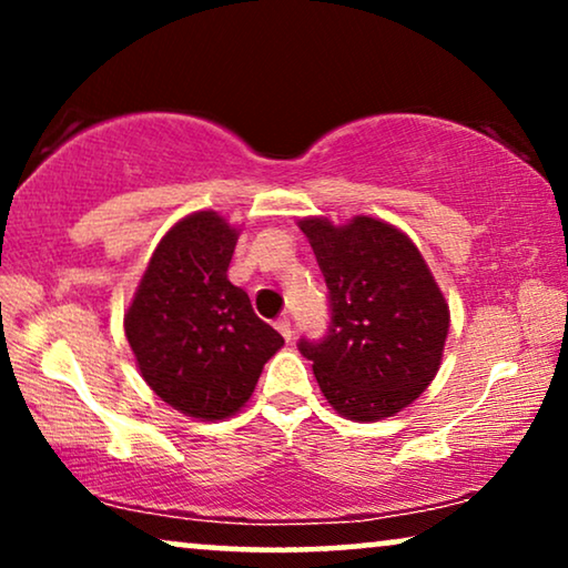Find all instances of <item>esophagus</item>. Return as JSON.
Here are the masks:
<instances>
[{
    "label": "esophagus",
    "instance_id": "34e87169",
    "mask_svg": "<svg viewBox=\"0 0 568 568\" xmlns=\"http://www.w3.org/2000/svg\"><path fill=\"white\" fill-rule=\"evenodd\" d=\"M276 331L278 333H282V336L286 338V341H292L294 338V328H292V321H290V317H278V321H276Z\"/></svg>",
    "mask_w": 568,
    "mask_h": 568
}]
</instances>
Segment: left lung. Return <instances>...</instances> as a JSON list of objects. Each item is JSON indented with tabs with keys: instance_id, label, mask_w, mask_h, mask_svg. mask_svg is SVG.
Returning <instances> with one entry per match:
<instances>
[{
	"instance_id": "1",
	"label": "left lung",
	"mask_w": 568,
	"mask_h": 568,
	"mask_svg": "<svg viewBox=\"0 0 568 568\" xmlns=\"http://www.w3.org/2000/svg\"><path fill=\"white\" fill-rule=\"evenodd\" d=\"M300 230L328 286L331 325L300 338L325 400L352 422H377L414 403L437 375L449 307L418 247L393 224L313 216Z\"/></svg>"
}]
</instances>
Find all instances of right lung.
I'll list each match as a JSON object with an SVG mask.
<instances>
[{
    "label": "right lung",
    "mask_w": 568,
    "mask_h": 568,
    "mask_svg": "<svg viewBox=\"0 0 568 568\" xmlns=\"http://www.w3.org/2000/svg\"><path fill=\"white\" fill-rule=\"evenodd\" d=\"M237 230L220 214L185 216L154 247L123 325L144 383L185 416L237 414L282 333L227 278Z\"/></svg>",
    "instance_id": "obj_1"
}]
</instances>
